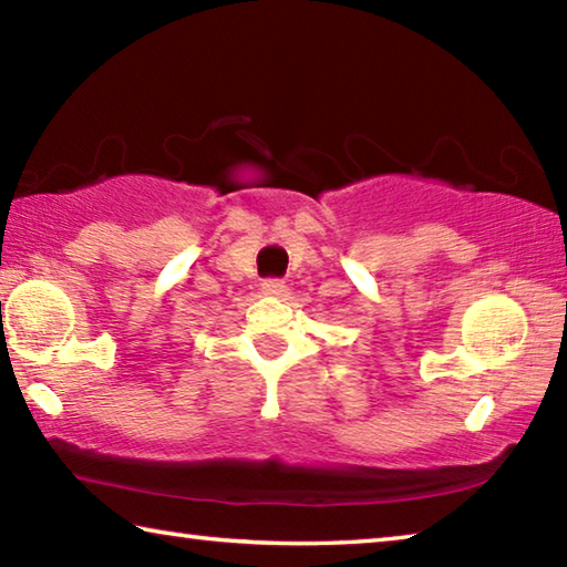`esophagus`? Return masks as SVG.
Segmentation results:
<instances>
[{
  "label": "esophagus",
  "mask_w": 567,
  "mask_h": 567,
  "mask_svg": "<svg viewBox=\"0 0 567 567\" xmlns=\"http://www.w3.org/2000/svg\"><path fill=\"white\" fill-rule=\"evenodd\" d=\"M285 292V282L282 280H265L262 282V295H270V297H277Z\"/></svg>",
  "instance_id": "obj_1"
}]
</instances>
